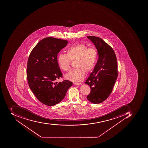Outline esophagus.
Listing matches in <instances>:
<instances>
[{
    "instance_id": "obj_1",
    "label": "esophagus",
    "mask_w": 148,
    "mask_h": 148,
    "mask_svg": "<svg viewBox=\"0 0 148 148\" xmlns=\"http://www.w3.org/2000/svg\"><path fill=\"white\" fill-rule=\"evenodd\" d=\"M73 84L75 85H81L82 84L81 83H73Z\"/></svg>"
}]
</instances>
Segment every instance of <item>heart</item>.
<instances>
[{
    "instance_id": "heart-1",
    "label": "heart",
    "mask_w": 148,
    "mask_h": 148,
    "mask_svg": "<svg viewBox=\"0 0 148 148\" xmlns=\"http://www.w3.org/2000/svg\"><path fill=\"white\" fill-rule=\"evenodd\" d=\"M97 59V52L93 47L88 48L84 43H79L68 48L66 54L60 53L58 63L60 69L64 71L71 68V60H76L73 69L64 75L66 79L71 81L80 82L85 76V72H90L94 68Z\"/></svg>"
}]
</instances>
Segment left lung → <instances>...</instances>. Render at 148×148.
Here are the masks:
<instances>
[{"instance_id": "1", "label": "left lung", "mask_w": 148, "mask_h": 148, "mask_svg": "<svg viewBox=\"0 0 148 148\" xmlns=\"http://www.w3.org/2000/svg\"><path fill=\"white\" fill-rule=\"evenodd\" d=\"M97 50V62L86 81L90 88L87 99L99 104L109 97L118 77V64L114 51L109 44L97 37L87 36Z\"/></svg>"}]
</instances>
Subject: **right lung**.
<instances>
[{
	"instance_id": "add662e5",
	"label": "right lung",
	"mask_w": 148,
	"mask_h": 148,
	"mask_svg": "<svg viewBox=\"0 0 148 148\" xmlns=\"http://www.w3.org/2000/svg\"><path fill=\"white\" fill-rule=\"evenodd\" d=\"M68 42L63 39L45 38L37 44L29 57L26 73L29 88L38 100L46 106L62 101L73 85L69 80L56 82L62 77L58 54Z\"/></svg>"
}]
</instances>
